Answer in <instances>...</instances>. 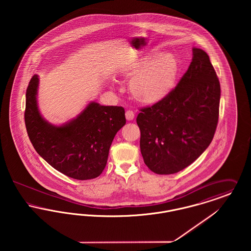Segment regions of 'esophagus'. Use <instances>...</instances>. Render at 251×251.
<instances>
[{
    "label": "esophagus",
    "mask_w": 251,
    "mask_h": 251,
    "mask_svg": "<svg viewBox=\"0 0 251 251\" xmlns=\"http://www.w3.org/2000/svg\"><path fill=\"white\" fill-rule=\"evenodd\" d=\"M125 117H126V120H132L134 119V113L131 111V110H127L126 113H125Z\"/></svg>",
    "instance_id": "esophagus-1"
}]
</instances>
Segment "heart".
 I'll return each mask as SVG.
<instances>
[{"instance_id": "obj_1", "label": "heart", "mask_w": 251, "mask_h": 251, "mask_svg": "<svg viewBox=\"0 0 251 251\" xmlns=\"http://www.w3.org/2000/svg\"><path fill=\"white\" fill-rule=\"evenodd\" d=\"M122 73L131 79L129 91L139 103L153 105L173 90L178 74L179 64L172 53H151L133 60L126 65Z\"/></svg>"}]
</instances>
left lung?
Listing matches in <instances>:
<instances>
[{"label":"left lung","instance_id":"obj_1","mask_svg":"<svg viewBox=\"0 0 251 251\" xmlns=\"http://www.w3.org/2000/svg\"><path fill=\"white\" fill-rule=\"evenodd\" d=\"M220 84L209 55L193 48L192 62L179 84L162 101L140 109L144 162L160 175L177 173L190 166L215 135Z\"/></svg>","mask_w":251,"mask_h":251}]
</instances>
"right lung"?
Here are the masks:
<instances>
[{"mask_svg":"<svg viewBox=\"0 0 251 251\" xmlns=\"http://www.w3.org/2000/svg\"><path fill=\"white\" fill-rule=\"evenodd\" d=\"M38 83V76L34 75L26 90L24 113L27 133L36 152L72 179L99 177L106 166L115 135L126 123L124 108L91 101L76 118L56 126L39 112Z\"/></svg>","mask_w":251,"mask_h":251,"instance_id":"obj_1","label":"right lung"}]
</instances>
